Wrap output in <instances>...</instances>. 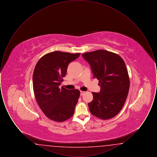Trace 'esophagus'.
<instances>
[{"mask_svg": "<svg viewBox=\"0 0 157 157\" xmlns=\"http://www.w3.org/2000/svg\"><path fill=\"white\" fill-rule=\"evenodd\" d=\"M85 93V91H82V90H81V96H82Z\"/></svg>", "mask_w": 157, "mask_h": 157, "instance_id": "1", "label": "esophagus"}]
</instances>
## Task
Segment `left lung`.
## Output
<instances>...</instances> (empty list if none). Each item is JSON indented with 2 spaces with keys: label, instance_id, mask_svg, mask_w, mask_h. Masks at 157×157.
Listing matches in <instances>:
<instances>
[{
  "label": "left lung",
  "instance_id": "obj_1",
  "mask_svg": "<svg viewBox=\"0 0 157 157\" xmlns=\"http://www.w3.org/2000/svg\"><path fill=\"white\" fill-rule=\"evenodd\" d=\"M90 65L94 78L99 80V93L92 92L88 103L90 113L102 120L115 117L122 109L129 89V77L125 62L117 53L97 50L82 55Z\"/></svg>",
  "mask_w": 157,
  "mask_h": 157
}]
</instances>
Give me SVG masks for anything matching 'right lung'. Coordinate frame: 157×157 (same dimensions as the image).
Listing matches in <instances>:
<instances>
[{
  "label": "right lung",
  "mask_w": 157,
  "mask_h": 157,
  "mask_svg": "<svg viewBox=\"0 0 157 157\" xmlns=\"http://www.w3.org/2000/svg\"><path fill=\"white\" fill-rule=\"evenodd\" d=\"M79 55V53H48L38 60L35 66L33 74L35 97L39 106L50 120L63 122L74 113L80 91L59 86L67 74L69 63Z\"/></svg>",
  "instance_id": "obj_1"
}]
</instances>
